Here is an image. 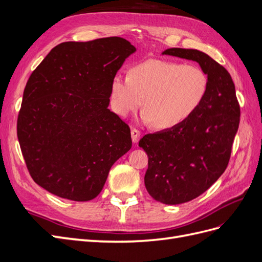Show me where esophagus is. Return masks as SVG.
Instances as JSON below:
<instances>
[{"instance_id": "obj_1", "label": "esophagus", "mask_w": 262, "mask_h": 262, "mask_svg": "<svg viewBox=\"0 0 262 262\" xmlns=\"http://www.w3.org/2000/svg\"><path fill=\"white\" fill-rule=\"evenodd\" d=\"M140 136H141V133H140L139 130H137V129L131 130V138H132L133 143H138L139 140H140Z\"/></svg>"}]
</instances>
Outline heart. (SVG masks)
I'll use <instances>...</instances> for the list:
<instances>
[{
    "label": "heart",
    "mask_w": 262,
    "mask_h": 262,
    "mask_svg": "<svg viewBox=\"0 0 262 262\" xmlns=\"http://www.w3.org/2000/svg\"><path fill=\"white\" fill-rule=\"evenodd\" d=\"M208 90L209 78L200 67L148 60L134 66L129 76H114L110 104L119 116L126 117L144 100L143 120L165 130L188 120L202 105Z\"/></svg>",
    "instance_id": "obj_1"
}]
</instances>
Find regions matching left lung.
Segmentation results:
<instances>
[{"label": "left lung", "mask_w": 262, "mask_h": 262, "mask_svg": "<svg viewBox=\"0 0 262 262\" xmlns=\"http://www.w3.org/2000/svg\"><path fill=\"white\" fill-rule=\"evenodd\" d=\"M163 54L198 62L209 78L207 96L188 120L139 142L148 156L147 192L162 203L180 204L207 191L225 171L241 108L231 75L207 53L170 48Z\"/></svg>", "instance_id": "left-lung-1"}]
</instances>
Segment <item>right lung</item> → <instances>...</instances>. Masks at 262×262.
<instances>
[{"mask_svg": "<svg viewBox=\"0 0 262 262\" xmlns=\"http://www.w3.org/2000/svg\"><path fill=\"white\" fill-rule=\"evenodd\" d=\"M136 50L120 37L62 42L31 73L17 138L31 178L47 191L94 199L131 148L129 125L108 106L113 78Z\"/></svg>", "mask_w": 262, "mask_h": 262, "instance_id": "obj_1", "label": "right lung"}]
</instances>
